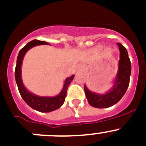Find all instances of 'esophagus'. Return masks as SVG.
<instances>
[{
    "label": "esophagus",
    "mask_w": 146,
    "mask_h": 146,
    "mask_svg": "<svg viewBox=\"0 0 146 146\" xmlns=\"http://www.w3.org/2000/svg\"><path fill=\"white\" fill-rule=\"evenodd\" d=\"M83 69H84L83 65L82 64H79L78 66H77V72H82V71H83Z\"/></svg>",
    "instance_id": "esophagus-1"
}]
</instances>
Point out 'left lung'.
Here are the masks:
<instances>
[{
  "instance_id": "1",
  "label": "left lung",
  "mask_w": 146,
  "mask_h": 146,
  "mask_svg": "<svg viewBox=\"0 0 146 146\" xmlns=\"http://www.w3.org/2000/svg\"><path fill=\"white\" fill-rule=\"evenodd\" d=\"M120 51L118 69L112 86L107 92L99 94L92 92L84 84V92L89 104L96 108H108L119 102L127 91L131 74V63L127 49L120 43H117Z\"/></svg>"
}]
</instances>
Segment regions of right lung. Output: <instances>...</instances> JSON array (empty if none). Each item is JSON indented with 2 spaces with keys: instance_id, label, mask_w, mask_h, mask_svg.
I'll use <instances>...</instances> for the list:
<instances>
[{
  "instance_id": "1",
  "label": "right lung",
  "mask_w": 146,
  "mask_h": 146,
  "mask_svg": "<svg viewBox=\"0 0 146 146\" xmlns=\"http://www.w3.org/2000/svg\"><path fill=\"white\" fill-rule=\"evenodd\" d=\"M44 44L50 45L46 41H38V40L35 39L28 43L23 48H22L20 50L19 55H18L17 61H16L15 79H16V84H17L21 96L29 106H30L31 108H33L35 110L38 111V112H50L51 111L59 109L62 106V105L64 102L65 98L66 96L67 89L73 79H74V75H72L71 77L66 78V80H64V82L63 88L62 89L60 92L56 96H38V95H35L34 93L31 92L26 89V87L23 84L21 76V66L23 57L29 49L36 46L44 45Z\"/></svg>"
}]
</instances>
